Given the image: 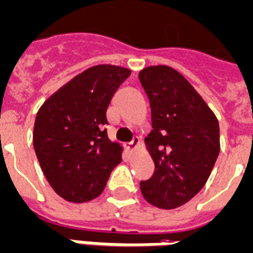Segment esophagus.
Here are the masks:
<instances>
[{"mask_svg":"<svg viewBox=\"0 0 253 253\" xmlns=\"http://www.w3.org/2000/svg\"><path fill=\"white\" fill-rule=\"evenodd\" d=\"M138 147H140V138L138 137H134L133 140L128 144V149L130 152H134L136 149H138Z\"/></svg>","mask_w":253,"mask_h":253,"instance_id":"esophagus-1","label":"esophagus"}]
</instances>
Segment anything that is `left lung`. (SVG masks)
Masks as SVG:
<instances>
[{"mask_svg": "<svg viewBox=\"0 0 253 253\" xmlns=\"http://www.w3.org/2000/svg\"><path fill=\"white\" fill-rule=\"evenodd\" d=\"M138 79L151 104L153 129L145 145L155 163V173L140 188L149 204L173 210L206 185L220 152L219 121L173 68L148 66Z\"/></svg>", "mask_w": 253, "mask_h": 253, "instance_id": "8db88e82", "label": "left lung"}]
</instances>
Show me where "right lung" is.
I'll return each instance as SVG.
<instances>
[{"instance_id": "1", "label": "right lung", "mask_w": 253, "mask_h": 253, "mask_svg": "<svg viewBox=\"0 0 253 253\" xmlns=\"http://www.w3.org/2000/svg\"><path fill=\"white\" fill-rule=\"evenodd\" d=\"M130 70L101 64L84 70L43 102L33 145L45 177L58 196L86 203L101 195L123 147L108 138L106 109Z\"/></svg>"}]
</instances>
